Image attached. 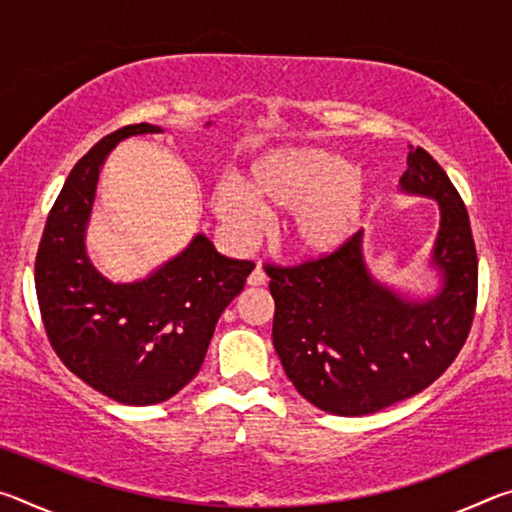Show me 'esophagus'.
<instances>
[{
	"instance_id": "obj_1",
	"label": "esophagus",
	"mask_w": 512,
	"mask_h": 512,
	"mask_svg": "<svg viewBox=\"0 0 512 512\" xmlns=\"http://www.w3.org/2000/svg\"><path fill=\"white\" fill-rule=\"evenodd\" d=\"M248 284H250V287H262V284H266V273L259 264L253 268V273L248 275Z\"/></svg>"
}]
</instances>
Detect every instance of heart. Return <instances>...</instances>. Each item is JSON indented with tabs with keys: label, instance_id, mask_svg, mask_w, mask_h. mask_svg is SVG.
<instances>
[{
	"label": "heart",
	"instance_id": "obj_1",
	"mask_svg": "<svg viewBox=\"0 0 512 512\" xmlns=\"http://www.w3.org/2000/svg\"><path fill=\"white\" fill-rule=\"evenodd\" d=\"M212 203L216 214L239 232H253L255 210L296 214V244L309 255H327L359 230L366 180L341 155L318 149L277 151L257 160L241 187H216Z\"/></svg>",
	"mask_w": 512,
	"mask_h": 512
}]
</instances>
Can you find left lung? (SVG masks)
<instances>
[{"label":"left lung","instance_id":"8db88e82","mask_svg":"<svg viewBox=\"0 0 512 512\" xmlns=\"http://www.w3.org/2000/svg\"><path fill=\"white\" fill-rule=\"evenodd\" d=\"M402 189L440 205L436 298L409 302L381 287L361 257V230L334 253L268 264L273 345L307 402L334 415H368L418 395L452 366L472 329L479 259L461 194L431 155L409 153Z\"/></svg>","mask_w":512,"mask_h":512}]
</instances>
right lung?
I'll list each match as a JSON object with an SVG mask.
<instances>
[{"mask_svg": "<svg viewBox=\"0 0 512 512\" xmlns=\"http://www.w3.org/2000/svg\"><path fill=\"white\" fill-rule=\"evenodd\" d=\"M142 133L162 128H119L74 164L36 255V293L51 348L94 391L131 406L169 400L196 377L216 320L255 268L219 255L203 235L142 282L112 284L90 264L83 237L99 169L117 142Z\"/></svg>", "mask_w": 512, "mask_h": 512, "instance_id": "add662e5", "label": "right lung"}]
</instances>
